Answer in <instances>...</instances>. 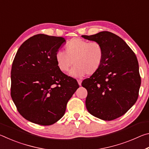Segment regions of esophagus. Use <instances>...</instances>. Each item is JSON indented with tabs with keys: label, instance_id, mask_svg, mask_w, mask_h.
Segmentation results:
<instances>
[{
	"label": "esophagus",
	"instance_id": "esophagus-1",
	"mask_svg": "<svg viewBox=\"0 0 149 149\" xmlns=\"http://www.w3.org/2000/svg\"><path fill=\"white\" fill-rule=\"evenodd\" d=\"M77 82H78V84H79V85H81L82 81L80 80V79H77Z\"/></svg>",
	"mask_w": 149,
	"mask_h": 149
}]
</instances>
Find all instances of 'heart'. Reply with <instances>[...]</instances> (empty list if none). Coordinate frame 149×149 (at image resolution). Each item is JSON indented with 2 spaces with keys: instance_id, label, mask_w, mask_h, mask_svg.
<instances>
[{
  "instance_id": "b5f03b06",
  "label": "heart",
  "mask_w": 149,
  "mask_h": 149,
  "mask_svg": "<svg viewBox=\"0 0 149 149\" xmlns=\"http://www.w3.org/2000/svg\"><path fill=\"white\" fill-rule=\"evenodd\" d=\"M64 50L65 52L58 50L55 53V60L62 72H67L73 65H75L70 72L73 76L94 75L99 71L104 60V49L98 41L72 39L65 45Z\"/></svg>"
}]
</instances>
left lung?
I'll return each mask as SVG.
<instances>
[{"label": "left lung", "instance_id": "left-lung-1", "mask_svg": "<svg viewBox=\"0 0 149 149\" xmlns=\"http://www.w3.org/2000/svg\"><path fill=\"white\" fill-rule=\"evenodd\" d=\"M84 38L99 42L104 60L96 74L84 79L85 104L91 114L110 121L125 114L137 101L141 86L138 60L134 52L119 36L109 31Z\"/></svg>", "mask_w": 149, "mask_h": 149}]
</instances>
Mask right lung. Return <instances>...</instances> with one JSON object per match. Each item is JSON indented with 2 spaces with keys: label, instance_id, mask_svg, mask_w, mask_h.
Returning <instances> with one entry per match:
<instances>
[{
  "label": "right lung",
  "instance_id": "add662e5",
  "mask_svg": "<svg viewBox=\"0 0 149 149\" xmlns=\"http://www.w3.org/2000/svg\"><path fill=\"white\" fill-rule=\"evenodd\" d=\"M64 37L38 34L17 50L11 70L10 94L25 119L42 125L56 123L79 88L77 80L60 71L55 53Z\"/></svg>",
  "mask_w": 149,
  "mask_h": 149
}]
</instances>
